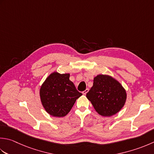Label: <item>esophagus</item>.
<instances>
[{"instance_id":"obj_1","label":"esophagus","mask_w":154,"mask_h":154,"mask_svg":"<svg viewBox=\"0 0 154 154\" xmlns=\"http://www.w3.org/2000/svg\"><path fill=\"white\" fill-rule=\"evenodd\" d=\"M88 91H89V89H86L85 91H83V92H82V93L83 95H86L87 93H88Z\"/></svg>"}]
</instances>
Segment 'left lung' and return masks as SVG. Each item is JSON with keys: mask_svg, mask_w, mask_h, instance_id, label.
<instances>
[{"mask_svg": "<svg viewBox=\"0 0 154 154\" xmlns=\"http://www.w3.org/2000/svg\"><path fill=\"white\" fill-rule=\"evenodd\" d=\"M126 92L118 81L110 76L99 75L87 93L95 111L102 116L109 117L121 110L126 100Z\"/></svg>", "mask_w": 154, "mask_h": 154, "instance_id": "obj_1", "label": "left lung"}]
</instances>
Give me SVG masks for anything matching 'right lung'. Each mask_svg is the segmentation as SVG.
<instances>
[{"label":"right lung","mask_w":154,"mask_h":154,"mask_svg":"<svg viewBox=\"0 0 154 154\" xmlns=\"http://www.w3.org/2000/svg\"><path fill=\"white\" fill-rule=\"evenodd\" d=\"M82 93L69 80V74L53 73L40 89L41 100L47 112L54 117H64L70 111Z\"/></svg>","instance_id":"add662e5"}]
</instances>
